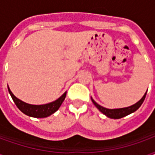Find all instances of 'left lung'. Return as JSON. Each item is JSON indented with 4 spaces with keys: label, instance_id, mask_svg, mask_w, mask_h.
Wrapping results in <instances>:
<instances>
[{
    "label": "left lung",
    "instance_id": "8db88e82",
    "mask_svg": "<svg viewBox=\"0 0 155 155\" xmlns=\"http://www.w3.org/2000/svg\"><path fill=\"white\" fill-rule=\"evenodd\" d=\"M146 94L147 91L145 92V94H143V97L141 98L137 103L133 104V105H130L129 107L120 108V109H107V108L103 107V106H101L100 104H98L92 99V97H91V101L93 102V104L95 105V107L97 108L101 113H103L104 115H106V116L110 118V119H120V118H123V117L126 116L128 114H132L134 111H136L141 106V104H143V101L145 99V96H146Z\"/></svg>",
    "mask_w": 155,
    "mask_h": 155
}]
</instances>
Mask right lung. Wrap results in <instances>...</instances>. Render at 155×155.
<instances>
[{"label": "right lung", "mask_w": 155, "mask_h": 155, "mask_svg": "<svg viewBox=\"0 0 155 155\" xmlns=\"http://www.w3.org/2000/svg\"><path fill=\"white\" fill-rule=\"evenodd\" d=\"M8 91L12 100L15 102V104H16L19 110L26 115L30 117H34V118H45V117L50 116L52 114H54V112L57 111L59 108L61 107V104L63 103V101H64L65 96H66V92H64V94L60 98H58L56 101L45 104L35 105V104H27L24 101H21L18 98L15 97L12 91L10 90L9 86Z\"/></svg>", "instance_id": "add662e5"}]
</instances>
